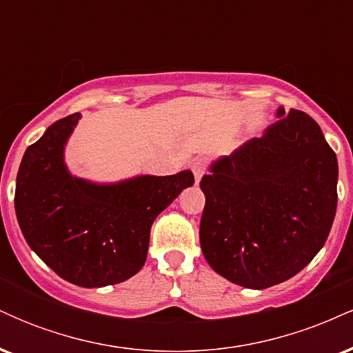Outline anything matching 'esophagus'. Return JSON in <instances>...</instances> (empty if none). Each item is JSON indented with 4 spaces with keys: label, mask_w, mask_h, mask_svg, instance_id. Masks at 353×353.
I'll use <instances>...</instances> for the list:
<instances>
[{
    "label": "esophagus",
    "mask_w": 353,
    "mask_h": 353,
    "mask_svg": "<svg viewBox=\"0 0 353 353\" xmlns=\"http://www.w3.org/2000/svg\"><path fill=\"white\" fill-rule=\"evenodd\" d=\"M190 169H192L194 177H196V184H199L201 177L204 176V172H205V161H202V159L194 161L192 165H190Z\"/></svg>",
    "instance_id": "obj_1"
}]
</instances>
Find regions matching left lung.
<instances>
[{"instance_id":"1","label":"left lung","mask_w":353,"mask_h":353,"mask_svg":"<svg viewBox=\"0 0 353 353\" xmlns=\"http://www.w3.org/2000/svg\"><path fill=\"white\" fill-rule=\"evenodd\" d=\"M277 123L201 181V249L219 275L247 289L285 282L325 244L337 210V156L305 112Z\"/></svg>"}]
</instances>
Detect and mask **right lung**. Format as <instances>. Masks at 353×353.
<instances>
[{
	"mask_svg": "<svg viewBox=\"0 0 353 353\" xmlns=\"http://www.w3.org/2000/svg\"><path fill=\"white\" fill-rule=\"evenodd\" d=\"M79 112L56 121L24 152L16 177L14 209L28 245L64 281L106 287L143 269L149 234L185 188L190 171L92 182L72 176L64 148Z\"/></svg>",
	"mask_w": 353,
	"mask_h": 353,
	"instance_id": "obj_1",
	"label": "right lung"
}]
</instances>
